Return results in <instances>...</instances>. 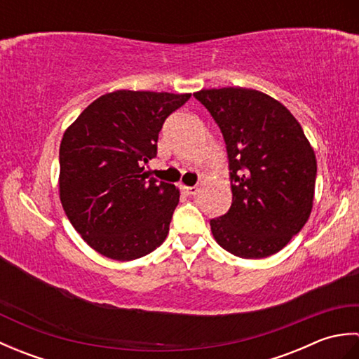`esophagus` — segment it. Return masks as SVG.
Instances as JSON below:
<instances>
[{"instance_id": "obj_1", "label": "esophagus", "mask_w": 359, "mask_h": 359, "mask_svg": "<svg viewBox=\"0 0 359 359\" xmlns=\"http://www.w3.org/2000/svg\"><path fill=\"white\" fill-rule=\"evenodd\" d=\"M182 189H184V193H187L188 196H194L197 194V191H199V188L197 187H182Z\"/></svg>"}]
</instances>
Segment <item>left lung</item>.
Masks as SVG:
<instances>
[{"mask_svg": "<svg viewBox=\"0 0 359 359\" xmlns=\"http://www.w3.org/2000/svg\"><path fill=\"white\" fill-rule=\"evenodd\" d=\"M194 97L219 125L230 160L231 208L210 220L212 238L243 259L278 253L313 208L316 156L299 121L256 89H202Z\"/></svg>", "mask_w": 359, "mask_h": 359, "instance_id": "1", "label": "left lung"}]
</instances>
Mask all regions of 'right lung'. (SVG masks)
Wrapping results in <instances>:
<instances>
[{"mask_svg": "<svg viewBox=\"0 0 359 359\" xmlns=\"http://www.w3.org/2000/svg\"><path fill=\"white\" fill-rule=\"evenodd\" d=\"M191 94L120 89L90 103L60 144L58 193L90 248L134 261L166 239L179 188L149 177L165 118Z\"/></svg>", "mask_w": 359, "mask_h": 359, "instance_id": "add662e5", "label": "right lung"}]
</instances>
